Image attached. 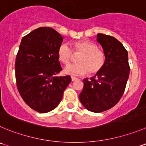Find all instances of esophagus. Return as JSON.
<instances>
[{"instance_id": "esophagus-1", "label": "esophagus", "mask_w": 146, "mask_h": 146, "mask_svg": "<svg viewBox=\"0 0 146 146\" xmlns=\"http://www.w3.org/2000/svg\"><path fill=\"white\" fill-rule=\"evenodd\" d=\"M71 78H72V82H73V81H76V80H78V78H77V77H71Z\"/></svg>"}]
</instances>
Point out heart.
I'll return each instance as SVG.
<instances>
[{
	"label": "heart",
	"instance_id": "1",
	"mask_svg": "<svg viewBox=\"0 0 146 146\" xmlns=\"http://www.w3.org/2000/svg\"><path fill=\"white\" fill-rule=\"evenodd\" d=\"M75 54H80L77 57L78 63L69 64L64 68L65 74L78 76L88 72L95 74L102 69L105 62V54L97 45L89 41H79L73 44ZM58 56L62 63H69L73 58V52L68 44H62L58 48Z\"/></svg>",
	"mask_w": 146,
	"mask_h": 146
}]
</instances>
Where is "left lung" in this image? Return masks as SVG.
<instances>
[{"label": "left lung", "instance_id": "obj_1", "mask_svg": "<svg viewBox=\"0 0 146 146\" xmlns=\"http://www.w3.org/2000/svg\"><path fill=\"white\" fill-rule=\"evenodd\" d=\"M105 56L103 67L90 80L84 79L80 95L83 106L93 112H101L114 107L124 93L130 74L128 54L122 43L110 36L97 35Z\"/></svg>", "mask_w": 146, "mask_h": 146}]
</instances>
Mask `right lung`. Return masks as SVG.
Returning <instances> with one entry per match:
<instances>
[{
  "label": "right lung",
  "instance_id": "right-lung-1",
  "mask_svg": "<svg viewBox=\"0 0 146 146\" xmlns=\"http://www.w3.org/2000/svg\"><path fill=\"white\" fill-rule=\"evenodd\" d=\"M63 37L54 29L40 27L23 37L15 64L21 96L31 108L41 113L57 107L71 82L70 76L57 77L62 70L58 48Z\"/></svg>",
  "mask_w": 146,
  "mask_h": 146
}]
</instances>
